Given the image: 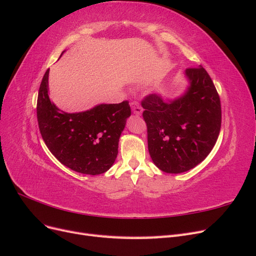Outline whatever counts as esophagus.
<instances>
[{"mask_svg": "<svg viewBox=\"0 0 256 256\" xmlns=\"http://www.w3.org/2000/svg\"><path fill=\"white\" fill-rule=\"evenodd\" d=\"M131 108H132V112H134L136 115H141L142 112H143L142 106H141L140 104H138L136 102H132V104H131Z\"/></svg>", "mask_w": 256, "mask_h": 256, "instance_id": "1", "label": "esophagus"}]
</instances>
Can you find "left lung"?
I'll use <instances>...</instances> for the list:
<instances>
[{
  "instance_id": "obj_1",
  "label": "left lung",
  "mask_w": 256,
  "mask_h": 256,
  "mask_svg": "<svg viewBox=\"0 0 256 256\" xmlns=\"http://www.w3.org/2000/svg\"><path fill=\"white\" fill-rule=\"evenodd\" d=\"M188 86L174 99L152 94L143 102L150 158L159 170L180 174L200 164L221 128V104L205 69L184 70Z\"/></svg>"
}]
</instances>
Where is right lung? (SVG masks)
Listing matches in <instances>:
<instances>
[{
  "mask_svg": "<svg viewBox=\"0 0 256 256\" xmlns=\"http://www.w3.org/2000/svg\"><path fill=\"white\" fill-rule=\"evenodd\" d=\"M48 80L49 69L37 99L38 126L46 145L62 164L74 172L88 175L106 172L118 157L120 138L131 115L128 102L64 112L51 102Z\"/></svg>",
  "mask_w": 256,
  "mask_h": 256,
  "instance_id": "right-lung-1",
  "label": "right lung"
}]
</instances>
